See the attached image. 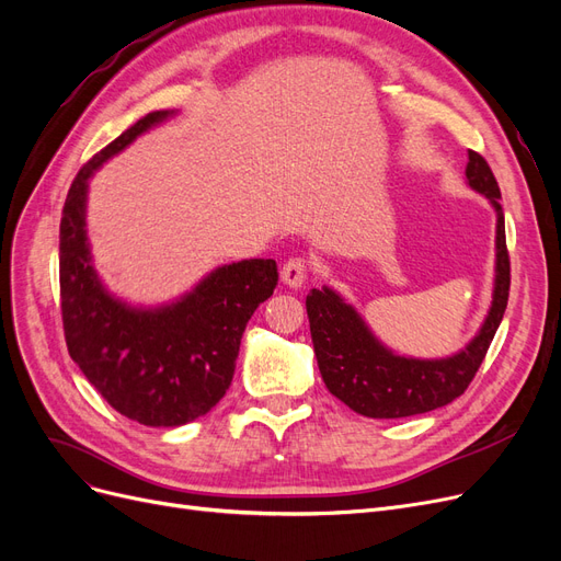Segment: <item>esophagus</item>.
<instances>
[{
    "instance_id": "esophagus-1",
    "label": "esophagus",
    "mask_w": 561,
    "mask_h": 561,
    "mask_svg": "<svg viewBox=\"0 0 561 561\" xmlns=\"http://www.w3.org/2000/svg\"><path fill=\"white\" fill-rule=\"evenodd\" d=\"M307 271H309V264H307V260L304 257H293V260H287L285 264H283V268H280V280L287 285V287H293V290H299V287L307 283Z\"/></svg>"
}]
</instances>
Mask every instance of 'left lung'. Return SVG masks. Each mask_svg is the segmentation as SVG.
Wrapping results in <instances>:
<instances>
[{
	"label": "left lung",
	"instance_id": "left-lung-1",
	"mask_svg": "<svg viewBox=\"0 0 561 561\" xmlns=\"http://www.w3.org/2000/svg\"><path fill=\"white\" fill-rule=\"evenodd\" d=\"M466 184L482 194L496 213V264L489 311L470 342L447 358H412L396 353L369 330L358 309L332 287L322 285L307 297V313L318 369L328 390L353 412L369 419L426 414L454 402L480 369L494 339L511 290V260L505 248L501 190L489 163L468 151Z\"/></svg>",
	"mask_w": 561,
	"mask_h": 561
}]
</instances>
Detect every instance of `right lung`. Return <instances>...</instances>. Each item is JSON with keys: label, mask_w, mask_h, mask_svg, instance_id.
Wrapping results in <instances>:
<instances>
[{"label": "right lung", "mask_w": 561, "mask_h": 561, "mask_svg": "<svg viewBox=\"0 0 561 561\" xmlns=\"http://www.w3.org/2000/svg\"><path fill=\"white\" fill-rule=\"evenodd\" d=\"M175 114L151 112L98 151L75 178L60 219L67 351L118 414L151 428L184 426L225 398L248 320L278 283L274 260H243L213 268L173 301L138 307L98 276L87 229L91 178Z\"/></svg>", "instance_id": "add662e5"}]
</instances>
